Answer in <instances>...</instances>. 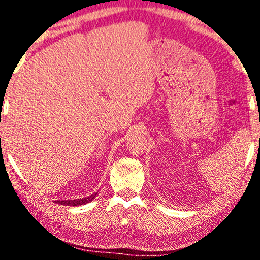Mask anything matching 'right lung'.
I'll use <instances>...</instances> for the list:
<instances>
[{
	"label": "right lung",
	"mask_w": 260,
	"mask_h": 260,
	"mask_svg": "<svg viewBox=\"0 0 260 260\" xmlns=\"http://www.w3.org/2000/svg\"><path fill=\"white\" fill-rule=\"evenodd\" d=\"M96 194L98 193H94V194L85 197V198H82V199H72V201H58L57 203L61 205H71V207H77V205H83V204H86V203L91 202L92 199L96 197Z\"/></svg>",
	"instance_id": "obj_1"
}]
</instances>
